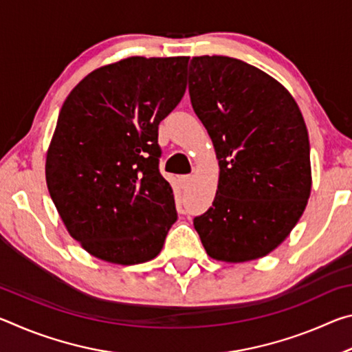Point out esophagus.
I'll return each instance as SVG.
<instances>
[{
	"label": "esophagus",
	"mask_w": 352,
	"mask_h": 352,
	"mask_svg": "<svg viewBox=\"0 0 352 352\" xmlns=\"http://www.w3.org/2000/svg\"><path fill=\"white\" fill-rule=\"evenodd\" d=\"M190 180H192V177H190V175H183V177H180V184H182V188H188V186H189V183H190Z\"/></svg>",
	"instance_id": "obj_1"
}]
</instances>
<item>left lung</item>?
I'll use <instances>...</instances> for the list:
<instances>
[{"label": "left lung", "instance_id": "8db88e82", "mask_svg": "<svg viewBox=\"0 0 352 352\" xmlns=\"http://www.w3.org/2000/svg\"><path fill=\"white\" fill-rule=\"evenodd\" d=\"M188 74L190 104L219 160L216 197L194 228L212 259L262 258L290 234L311 195L300 107L276 79L233 57H192Z\"/></svg>", "mask_w": 352, "mask_h": 352}]
</instances>
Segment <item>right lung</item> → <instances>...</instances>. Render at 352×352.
Returning <instances> with one entry per match:
<instances>
[{
    "instance_id": "add662e5",
    "label": "right lung",
    "mask_w": 352,
    "mask_h": 352,
    "mask_svg": "<svg viewBox=\"0 0 352 352\" xmlns=\"http://www.w3.org/2000/svg\"><path fill=\"white\" fill-rule=\"evenodd\" d=\"M188 60L122 58L91 71L65 99L46 184L68 233L94 258L151 261L177 220L158 169V126L186 91Z\"/></svg>"
}]
</instances>
